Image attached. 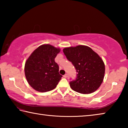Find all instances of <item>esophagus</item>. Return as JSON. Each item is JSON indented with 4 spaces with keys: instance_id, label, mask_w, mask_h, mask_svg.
Segmentation results:
<instances>
[{
    "instance_id": "1",
    "label": "esophagus",
    "mask_w": 128,
    "mask_h": 128,
    "mask_svg": "<svg viewBox=\"0 0 128 128\" xmlns=\"http://www.w3.org/2000/svg\"><path fill=\"white\" fill-rule=\"evenodd\" d=\"M63 76H64V78H67V77H68V74H66L65 75H64Z\"/></svg>"
}]
</instances>
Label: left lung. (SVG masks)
I'll list each match as a JSON object with an SVG mask.
<instances>
[{
  "instance_id": "8db88e82",
  "label": "left lung",
  "mask_w": 128,
  "mask_h": 128,
  "mask_svg": "<svg viewBox=\"0 0 128 128\" xmlns=\"http://www.w3.org/2000/svg\"><path fill=\"white\" fill-rule=\"evenodd\" d=\"M63 52L76 69V80L70 82L71 88L81 94L94 92L103 81L105 65L98 54L85 45L65 47Z\"/></svg>"
}]
</instances>
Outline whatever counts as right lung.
Returning <instances> with one entry per match:
<instances>
[{
  "instance_id": "right-lung-1",
  "label": "right lung",
  "mask_w": 128,
  "mask_h": 128,
  "mask_svg": "<svg viewBox=\"0 0 128 128\" xmlns=\"http://www.w3.org/2000/svg\"><path fill=\"white\" fill-rule=\"evenodd\" d=\"M60 50L51 44H44L28 58L25 64V75L28 84L35 90L49 92L54 89L61 80L59 66L55 62Z\"/></svg>"
}]
</instances>
